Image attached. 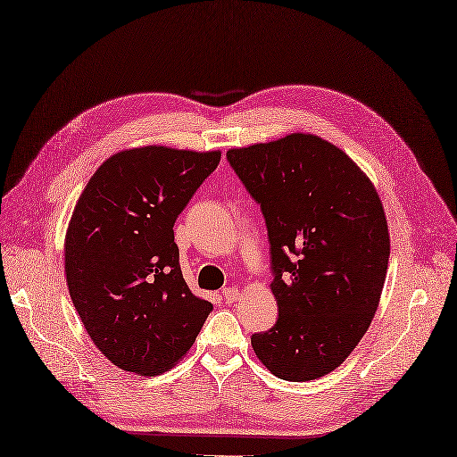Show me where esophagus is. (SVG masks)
<instances>
[{
  "mask_svg": "<svg viewBox=\"0 0 457 457\" xmlns=\"http://www.w3.org/2000/svg\"><path fill=\"white\" fill-rule=\"evenodd\" d=\"M221 296H223V301L225 303H234V301H238V296H240V291L236 289V287H225L223 291H221Z\"/></svg>",
  "mask_w": 457,
  "mask_h": 457,
  "instance_id": "34e87169",
  "label": "esophagus"
}]
</instances>
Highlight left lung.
I'll list each match as a JSON object with an SVG mask.
<instances>
[{
  "instance_id": "1",
  "label": "left lung",
  "mask_w": 457,
  "mask_h": 457,
  "mask_svg": "<svg viewBox=\"0 0 457 457\" xmlns=\"http://www.w3.org/2000/svg\"><path fill=\"white\" fill-rule=\"evenodd\" d=\"M227 161L264 217L278 321L251 337L281 380L344 363L380 303L389 234L378 193L348 154L312 134L230 149Z\"/></svg>"
}]
</instances>
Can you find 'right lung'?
<instances>
[{
	"instance_id": "obj_1",
	"label": "right lung",
	"mask_w": 457,
	"mask_h": 457,
	"mask_svg": "<svg viewBox=\"0 0 457 457\" xmlns=\"http://www.w3.org/2000/svg\"><path fill=\"white\" fill-rule=\"evenodd\" d=\"M219 161V151H122L77 202L64 249L70 296L92 342L122 370H168L213 310L187 287L174 223Z\"/></svg>"
}]
</instances>
